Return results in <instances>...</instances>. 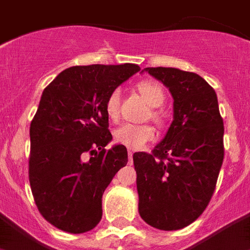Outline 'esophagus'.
Here are the masks:
<instances>
[{"label":"esophagus","mask_w":250,"mask_h":250,"mask_svg":"<svg viewBox=\"0 0 250 250\" xmlns=\"http://www.w3.org/2000/svg\"><path fill=\"white\" fill-rule=\"evenodd\" d=\"M132 162H133V153L131 150H128V163L132 164Z\"/></svg>","instance_id":"esophagus-1"}]
</instances>
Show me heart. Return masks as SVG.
Segmentation results:
<instances>
[{"label": "heart", "instance_id": "1", "mask_svg": "<svg viewBox=\"0 0 250 250\" xmlns=\"http://www.w3.org/2000/svg\"><path fill=\"white\" fill-rule=\"evenodd\" d=\"M139 91L144 100L151 107H158L163 104L164 92L159 83L154 81H143L139 83ZM119 105H121V91L119 88L111 91L105 101V111L111 121L119 118ZM151 117L159 119V113L153 111ZM155 139V129L147 125H121L114 131L115 143L132 150L143 149L146 144L151 143Z\"/></svg>", "mask_w": 250, "mask_h": 250}]
</instances>
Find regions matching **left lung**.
I'll use <instances>...</instances> for the list:
<instances>
[{
  "instance_id": "left-lung-1",
  "label": "left lung",
  "mask_w": 250,
  "mask_h": 250,
  "mask_svg": "<svg viewBox=\"0 0 250 250\" xmlns=\"http://www.w3.org/2000/svg\"><path fill=\"white\" fill-rule=\"evenodd\" d=\"M169 88L173 122L151 154H133L140 216L164 231L188 226L209 204L224 162V119L217 95L196 73L146 68Z\"/></svg>"
}]
</instances>
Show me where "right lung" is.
I'll list each match as a JSON object with an SVG mask.
<instances>
[{"mask_svg":"<svg viewBox=\"0 0 250 250\" xmlns=\"http://www.w3.org/2000/svg\"><path fill=\"white\" fill-rule=\"evenodd\" d=\"M140 70L136 64L77 65L43 90L30 123L29 182L44 220L59 230L82 234L101 220V200L127 149L111 141L105 101Z\"/></svg>","mask_w":250,"mask_h":250,"instance_id":"1","label":"right lung"}]
</instances>
